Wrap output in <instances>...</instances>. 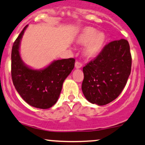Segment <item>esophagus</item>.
<instances>
[{
    "label": "esophagus",
    "mask_w": 145,
    "mask_h": 145,
    "mask_svg": "<svg viewBox=\"0 0 145 145\" xmlns=\"http://www.w3.org/2000/svg\"><path fill=\"white\" fill-rule=\"evenodd\" d=\"M82 67V63L78 62V61H76V63H75V67H76V69H80V68H81Z\"/></svg>",
    "instance_id": "obj_1"
}]
</instances>
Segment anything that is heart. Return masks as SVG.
<instances>
[{
    "label": "heart",
    "instance_id": "obj_1",
    "mask_svg": "<svg viewBox=\"0 0 145 145\" xmlns=\"http://www.w3.org/2000/svg\"><path fill=\"white\" fill-rule=\"evenodd\" d=\"M106 41L104 33L97 32L91 27H86L78 36V41L86 44L84 48V55L86 58H93L97 56L102 50Z\"/></svg>",
    "mask_w": 145,
    "mask_h": 145
}]
</instances>
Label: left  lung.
<instances>
[{
    "instance_id": "obj_1",
    "label": "left lung",
    "mask_w": 145,
    "mask_h": 145,
    "mask_svg": "<svg viewBox=\"0 0 145 145\" xmlns=\"http://www.w3.org/2000/svg\"><path fill=\"white\" fill-rule=\"evenodd\" d=\"M131 56L127 40L111 41L83 67L82 90L89 102L104 106L116 99L131 73Z\"/></svg>"
}]
</instances>
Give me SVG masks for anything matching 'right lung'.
I'll return each mask as SVG.
<instances>
[{
	"label": "right lung",
	"instance_id": "obj_1",
	"mask_svg": "<svg viewBox=\"0 0 145 145\" xmlns=\"http://www.w3.org/2000/svg\"><path fill=\"white\" fill-rule=\"evenodd\" d=\"M28 25L14 43L11 50V78L16 91L27 104L48 109L59 99L63 82L74 67L73 58L54 61L42 69H33L21 59L20 46Z\"/></svg>",
	"mask_w": 145,
	"mask_h": 145
}]
</instances>
